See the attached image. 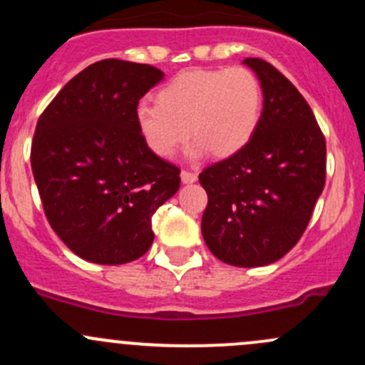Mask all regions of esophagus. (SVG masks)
Listing matches in <instances>:
<instances>
[{
    "instance_id": "34e87169",
    "label": "esophagus",
    "mask_w": 365,
    "mask_h": 365,
    "mask_svg": "<svg viewBox=\"0 0 365 365\" xmlns=\"http://www.w3.org/2000/svg\"><path fill=\"white\" fill-rule=\"evenodd\" d=\"M182 182L183 183H194L197 180V175L196 173H192V171H187V169H183L182 171Z\"/></svg>"
}]
</instances>
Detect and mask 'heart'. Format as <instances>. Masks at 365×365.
Instances as JSON below:
<instances>
[{
	"label": "heart",
	"mask_w": 365,
	"mask_h": 365,
	"mask_svg": "<svg viewBox=\"0 0 365 365\" xmlns=\"http://www.w3.org/2000/svg\"><path fill=\"white\" fill-rule=\"evenodd\" d=\"M155 102L139 104L134 114L143 141L155 155L173 157L192 134V155L210 150L215 157H231L256 132L261 86L245 67L187 68L157 91Z\"/></svg>",
	"instance_id": "b5f03b06"
}]
</instances>
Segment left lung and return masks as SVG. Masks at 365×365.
Listing matches in <instances>:
<instances>
[{"label": "left lung", "instance_id": "1", "mask_svg": "<svg viewBox=\"0 0 365 365\" xmlns=\"http://www.w3.org/2000/svg\"><path fill=\"white\" fill-rule=\"evenodd\" d=\"M263 90L252 139L200 173L208 194L201 233L233 267H264L304 235L327 176V143L300 91L274 65L245 58Z\"/></svg>", "mask_w": 365, "mask_h": 365}]
</instances>
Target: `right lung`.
Here are the masks:
<instances>
[{
	"label": "right lung",
	"mask_w": 365,
	"mask_h": 365,
	"mask_svg": "<svg viewBox=\"0 0 365 365\" xmlns=\"http://www.w3.org/2000/svg\"><path fill=\"white\" fill-rule=\"evenodd\" d=\"M162 70L97 61L68 81L40 114L31 169L54 233L83 259L123 264L153 244L152 217L180 189V168L157 157L135 108Z\"/></svg>",
	"instance_id": "obj_1"
}]
</instances>
